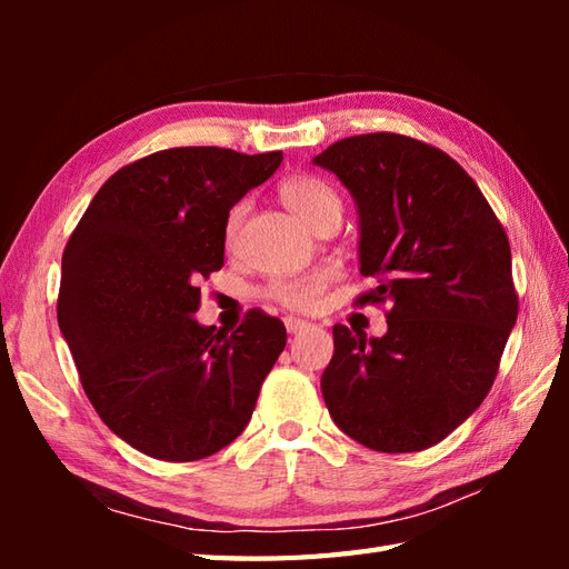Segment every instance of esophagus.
Returning <instances> with one entry per match:
<instances>
[{
    "label": "esophagus",
    "instance_id": "34e87169",
    "mask_svg": "<svg viewBox=\"0 0 569 569\" xmlns=\"http://www.w3.org/2000/svg\"><path fill=\"white\" fill-rule=\"evenodd\" d=\"M306 328H310V322H308V320H300V318H286V330L291 332V335H296V332H300V330H306Z\"/></svg>",
    "mask_w": 569,
    "mask_h": 569
}]
</instances>
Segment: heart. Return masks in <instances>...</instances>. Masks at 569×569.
I'll use <instances>...</instances> for the list:
<instances>
[{
  "label": "heart",
  "instance_id": "b5f03b06",
  "mask_svg": "<svg viewBox=\"0 0 569 569\" xmlns=\"http://www.w3.org/2000/svg\"><path fill=\"white\" fill-rule=\"evenodd\" d=\"M281 200L288 210L308 224L318 222L320 217L328 212H342V200L335 192V188L316 176H293L283 180ZM241 214H244V204H237V208L229 212L227 229H224L227 241L234 239L237 229L241 224ZM330 278H332V269L322 266V269L310 271L308 276L298 278V281L276 283L271 288V296L278 300V303H283L293 310H308L318 303L320 291Z\"/></svg>",
  "mask_w": 569,
  "mask_h": 569
}]
</instances>
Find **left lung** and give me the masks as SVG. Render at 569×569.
I'll return each instance as SVG.
<instances>
[{
    "instance_id": "8db88e82",
    "label": "left lung",
    "mask_w": 569,
    "mask_h": 569,
    "mask_svg": "<svg viewBox=\"0 0 569 569\" xmlns=\"http://www.w3.org/2000/svg\"><path fill=\"white\" fill-rule=\"evenodd\" d=\"M312 163L335 173L359 217V273L389 300L383 337L335 325L320 389L335 426L369 450L418 452L485 401L518 298L511 247L465 168L401 134L332 143Z\"/></svg>"
}]
</instances>
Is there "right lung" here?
I'll return each instance as SVG.
<instances>
[{
    "label": "right lung",
    "mask_w": 569,
    "mask_h": 569,
    "mask_svg": "<svg viewBox=\"0 0 569 569\" xmlns=\"http://www.w3.org/2000/svg\"><path fill=\"white\" fill-rule=\"evenodd\" d=\"M283 153L186 147L117 171L63 251L58 328L104 426L166 459L220 452L257 406L286 328L261 310L234 332L200 325L198 281L224 263L229 210Z\"/></svg>",
    "instance_id": "add662e5"
}]
</instances>
